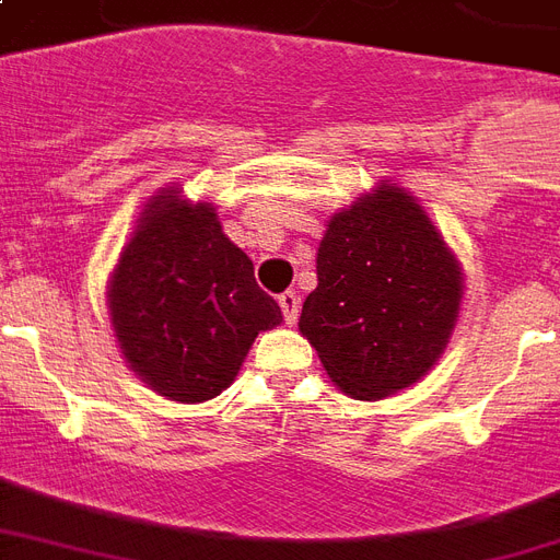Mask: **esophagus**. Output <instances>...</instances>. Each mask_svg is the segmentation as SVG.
Returning a JSON list of instances; mask_svg holds the SVG:
<instances>
[{"instance_id":"1","label":"esophagus","mask_w":560,"mask_h":560,"mask_svg":"<svg viewBox=\"0 0 560 560\" xmlns=\"http://www.w3.org/2000/svg\"><path fill=\"white\" fill-rule=\"evenodd\" d=\"M279 305H281V314H284V323H288V326H293V323L299 319V296H296V293H293V290L281 293Z\"/></svg>"}]
</instances>
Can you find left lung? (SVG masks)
<instances>
[{"mask_svg": "<svg viewBox=\"0 0 560 560\" xmlns=\"http://www.w3.org/2000/svg\"><path fill=\"white\" fill-rule=\"evenodd\" d=\"M464 270L417 196L382 182L331 213L299 335L352 399L429 375L458 326Z\"/></svg>", "mask_w": 560, "mask_h": 560, "instance_id": "1", "label": "left lung"}]
</instances>
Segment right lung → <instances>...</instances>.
I'll list each match as a JSON object with an SVG mask.
<instances>
[{"instance_id":"1","label":"right lung","mask_w":560,"mask_h":560,"mask_svg":"<svg viewBox=\"0 0 560 560\" xmlns=\"http://www.w3.org/2000/svg\"><path fill=\"white\" fill-rule=\"evenodd\" d=\"M126 364L173 402H208L237 378L255 337L281 323L249 255L229 241L211 202L182 185L149 196L105 290Z\"/></svg>"}]
</instances>
